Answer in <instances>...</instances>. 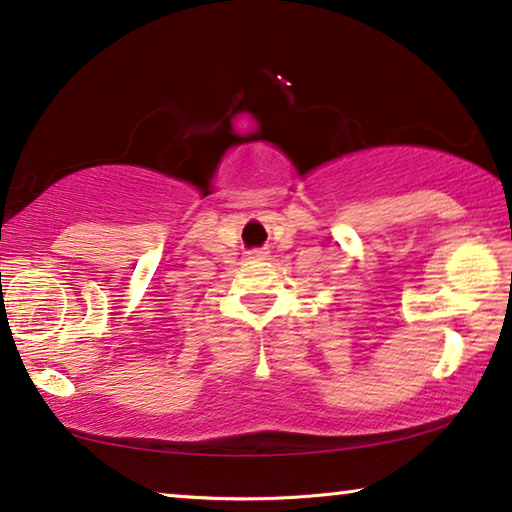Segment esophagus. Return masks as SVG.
Returning <instances> with one entry per match:
<instances>
[{"label": "esophagus", "mask_w": 512, "mask_h": 512, "mask_svg": "<svg viewBox=\"0 0 512 512\" xmlns=\"http://www.w3.org/2000/svg\"><path fill=\"white\" fill-rule=\"evenodd\" d=\"M250 257H253V259H264V257H269V253H264V250H255V253H250Z\"/></svg>", "instance_id": "esophagus-1"}]
</instances>
